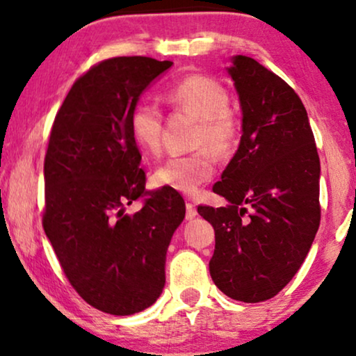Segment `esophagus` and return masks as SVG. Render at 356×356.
I'll use <instances>...</instances> for the list:
<instances>
[{
  "mask_svg": "<svg viewBox=\"0 0 356 356\" xmlns=\"http://www.w3.org/2000/svg\"><path fill=\"white\" fill-rule=\"evenodd\" d=\"M196 216H197L196 206L193 204V202H186V219L191 220V219H195Z\"/></svg>",
  "mask_w": 356,
  "mask_h": 356,
  "instance_id": "1",
  "label": "esophagus"
}]
</instances>
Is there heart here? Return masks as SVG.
Here are the masks:
<instances>
[{"mask_svg":"<svg viewBox=\"0 0 356 356\" xmlns=\"http://www.w3.org/2000/svg\"><path fill=\"white\" fill-rule=\"evenodd\" d=\"M175 108L197 119L193 147L196 152L165 160L152 173L156 188L193 195L214 175L218 156H229L237 142L238 127L229 111V93L219 81L204 75H189L167 91ZM131 134L138 149L155 155L161 147V113L150 101H140L131 113Z\"/></svg>","mask_w":356,"mask_h":356,"instance_id":"heart-1","label":"heart"}]
</instances>
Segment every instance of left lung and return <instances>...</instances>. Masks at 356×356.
<instances>
[{"mask_svg": "<svg viewBox=\"0 0 356 356\" xmlns=\"http://www.w3.org/2000/svg\"><path fill=\"white\" fill-rule=\"evenodd\" d=\"M242 108V137L212 191L225 207L200 206L216 232L211 278L225 296H276L306 260L321 224V161L302 101L257 60L227 68Z\"/></svg>", "mask_w": 356, "mask_h": 356, "instance_id": "obj_1", "label": "left lung"}]
</instances>
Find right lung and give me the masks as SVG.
<instances>
[{
  "mask_svg": "<svg viewBox=\"0 0 356 356\" xmlns=\"http://www.w3.org/2000/svg\"><path fill=\"white\" fill-rule=\"evenodd\" d=\"M173 62L116 57L73 83L55 116L44 161L42 225L70 284L85 301L113 316L152 306L163 291L183 197L145 191L142 155L131 113L144 90ZM147 195L140 211L125 207Z\"/></svg>",
  "mask_w": 356,
  "mask_h": 356,
  "instance_id": "right-lung-1",
  "label": "right lung"
}]
</instances>
